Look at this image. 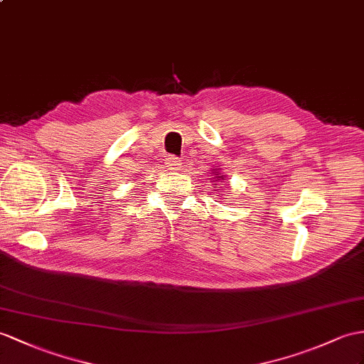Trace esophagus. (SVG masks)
Listing matches in <instances>:
<instances>
[{
    "mask_svg": "<svg viewBox=\"0 0 364 364\" xmlns=\"http://www.w3.org/2000/svg\"><path fill=\"white\" fill-rule=\"evenodd\" d=\"M165 165L168 166V170H181L182 162L176 156H168L165 161Z\"/></svg>",
    "mask_w": 364,
    "mask_h": 364,
    "instance_id": "1",
    "label": "esophagus"
}]
</instances>
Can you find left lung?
<instances>
[{
    "label": "left lung",
    "instance_id": "left-lung-1",
    "mask_svg": "<svg viewBox=\"0 0 364 364\" xmlns=\"http://www.w3.org/2000/svg\"><path fill=\"white\" fill-rule=\"evenodd\" d=\"M219 170L220 168H211V174H215V177H210L211 181H215V182H223L224 181V176H223V173H219ZM218 188H220V187H218Z\"/></svg>",
    "mask_w": 364,
    "mask_h": 364
}]
</instances>
